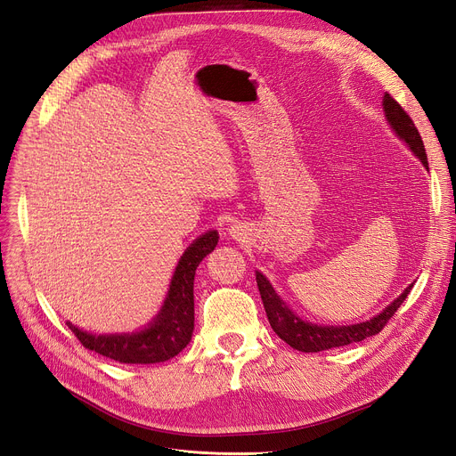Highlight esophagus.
Returning a JSON list of instances; mask_svg holds the SVG:
<instances>
[{"instance_id": "34e87169", "label": "esophagus", "mask_w": 456, "mask_h": 456, "mask_svg": "<svg viewBox=\"0 0 456 456\" xmlns=\"http://www.w3.org/2000/svg\"><path fill=\"white\" fill-rule=\"evenodd\" d=\"M231 234H232V236H236V234H238V225H234V227L231 229Z\"/></svg>"}]
</instances>
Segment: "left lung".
Segmentation results:
<instances>
[{
    "mask_svg": "<svg viewBox=\"0 0 456 456\" xmlns=\"http://www.w3.org/2000/svg\"><path fill=\"white\" fill-rule=\"evenodd\" d=\"M382 109H385L388 122L392 129L397 133V136L409 143V148L428 170L423 140L409 112H406L388 92L385 94V100H382ZM256 286H258L262 303H265L270 325L279 334V338H282L286 344L297 351L318 353L330 347H342L353 342H362L364 338L380 332L382 327H385L392 320V316L397 313V308L403 305V301L406 299V296H409L414 284H411L409 289H406L392 305H388L379 316L371 318L370 322L356 323V325H342V327H327V325L322 327V325L299 320L292 310L281 301L270 281H266V277L260 272H256Z\"/></svg>",
    "mask_w": 456,
    "mask_h": 456,
    "instance_id": "obj_1",
    "label": "left lung"
}]
</instances>
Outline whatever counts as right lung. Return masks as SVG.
<instances>
[{
	"instance_id": "right-lung-1",
	"label": "right lung",
	"mask_w": 456,
	"mask_h": 456,
	"mask_svg": "<svg viewBox=\"0 0 456 456\" xmlns=\"http://www.w3.org/2000/svg\"><path fill=\"white\" fill-rule=\"evenodd\" d=\"M218 238V232L208 231L184 251L172 277L164 306L148 329L133 334L95 337L71 323H68V327L86 349L122 364H155L179 354L190 342L191 330H194L196 270L200 262L214 251Z\"/></svg>"
}]
</instances>
